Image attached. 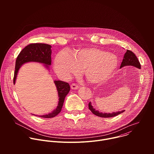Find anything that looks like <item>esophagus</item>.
Masks as SVG:
<instances>
[{
    "label": "esophagus",
    "mask_w": 154,
    "mask_h": 154,
    "mask_svg": "<svg viewBox=\"0 0 154 154\" xmlns=\"http://www.w3.org/2000/svg\"><path fill=\"white\" fill-rule=\"evenodd\" d=\"M71 89H72V90H77V89L79 88V86L75 84V83H72L71 85Z\"/></svg>",
    "instance_id": "34e87169"
}]
</instances>
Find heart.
I'll return each mask as SVG.
<instances>
[{"label": "heart", "mask_w": 154, "mask_h": 154, "mask_svg": "<svg viewBox=\"0 0 154 154\" xmlns=\"http://www.w3.org/2000/svg\"><path fill=\"white\" fill-rule=\"evenodd\" d=\"M118 66V57L96 48H84L75 50L73 55L63 51L54 61L57 73L64 79L78 75L82 69L87 80L93 84L102 83L110 78Z\"/></svg>", "instance_id": "obj_1"}]
</instances>
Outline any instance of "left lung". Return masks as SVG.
Returning a JSON list of instances; mask_svg holds the SVG:
<instances>
[{"label":"left lung","mask_w":154,"mask_h":154,"mask_svg":"<svg viewBox=\"0 0 154 154\" xmlns=\"http://www.w3.org/2000/svg\"><path fill=\"white\" fill-rule=\"evenodd\" d=\"M134 66V67L141 69V64H140V63L139 60H138L137 57H136V55L132 52H131V51H129V50H127L126 53L124 54V58H123L122 62L121 64L120 68H122L124 66ZM88 107H89V109H90L91 112L94 115H95L96 116H99V117H102V118L114 117V116H116L123 113L124 112H125V110H122V111H121V112H114V113H100L99 111L96 110L94 108H93V106L91 105V102L89 103Z\"/></svg>","instance_id":"left-lung-1"}]
</instances>
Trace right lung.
<instances>
[{"instance_id": "obj_1", "label": "right lung", "mask_w": 154, "mask_h": 154, "mask_svg": "<svg viewBox=\"0 0 154 154\" xmlns=\"http://www.w3.org/2000/svg\"><path fill=\"white\" fill-rule=\"evenodd\" d=\"M51 45L43 43H32L25 47L18 55L15 64V71L14 74L13 83H15L18 71L21 66L28 62L34 61L45 64V66L49 68L51 64ZM55 85L58 91L59 101L55 109L51 113L40 116L41 118H51L56 116L60 113L64 103L65 97L70 91V86L68 83L60 80H55Z\"/></svg>"}]
</instances>
